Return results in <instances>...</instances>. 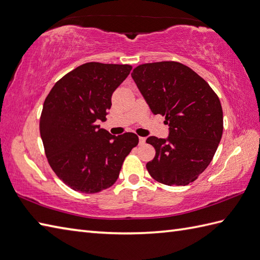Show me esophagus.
Returning a JSON list of instances; mask_svg holds the SVG:
<instances>
[{
    "label": "esophagus",
    "instance_id": "1",
    "mask_svg": "<svg viewBox=\"0 0 260 260\" xmlns=\"http://www.w3.org/2000/svg\"><path fill=\"white\" fill-rule=\"evenodd\" d=\"M138 141H140V145H143V144H145V141H146V138H145V137H140V138H138Z\"/></svg>",
    "mask_w": 260,
    "mask_h": 260
}]
</instances>
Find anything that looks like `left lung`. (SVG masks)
Returning a JSON list of instances; mask_svg holds the SVG:
<instances>
[{
	"instance_id": "1",
	"label": "left lung",
	"mask_w": 260,
	"mask_h": 260,
	"mask_svg": "<svg viewBox=\"0 0 260 260\" xmlns=\"http://www.w3.org/2000/svg\"><path fill=\"white\" fill-rule=\"evenodd\" d=\"M132 77L153 114L165 116L167 138L150 136L156 155L146 168L155 180L185 186L206 170L222 135L218 96L196 72L178 62L138 65Z\"/></svg>"
}]
</instances>
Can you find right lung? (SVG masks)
<instances>
[{
	"label": "right lung",
	"instance_id": "obj_1",
	"mask_svg": "<svg viewBox=\"0 0 260 260\" xmlns=\"http://www.w3.org/2000/svg\"><path fill=\"white\" fill-rule=\"evenodd\" d=\"M131 71L127 64L85 63L57 81L45 99L40 119L45 155L72 189L94 194L111 187L138 144L134 133L115 136L98 125L106 120L112 94Z\"/></svg>",
	"mask_w": 260,
	"mask_h": 260
}]
</instances>
